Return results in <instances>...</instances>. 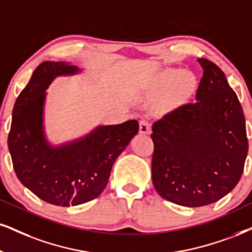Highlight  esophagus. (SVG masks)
<instances>
[{"mask_svg": "<svg viewBox=\"0 0 252 252\" xmlns=\"http://www.w3.org/2000/svg\"><path fill=\"white\" fill-rule=\"evenodd\" d=\"M139 132L141 134H148L151 133V124L147 119H141L140 120V126H139Z\"/></svg>", "mask_w": 252, "mask_h": 252, "instance_id": "obj_1", "label": "esophagus"}]
</instances>
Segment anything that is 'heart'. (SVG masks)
<instances>
[{
	"label": "heart",
	"instance_id": "heart-1",
	"mask_svg": "<svg viewBox=\"0 0 252 252\" xmlns=\"http://www.w3.org/2000/svg\"><path fill=\"white\" fill-rule=\"evenodd\" d=\"M192 86L194 77L190 73L178 69H166L148 80L141 94L152 100L163 98V107L175 108L189 97Z\"/></svg>",
	"mask_w": 252,
	"mask_h": 252
}]
</instances>
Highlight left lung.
<instances>
[{
  "label": "left lung",
  "mask_w": 252,
  "mask_h": 252,
  "mask_svg": "<svg viewBox=\"0 0 252 252\" xmlns=\"http://www.w3.org/2000/svg\"><path fill=\"white\" fill-rule=\"evenodd\" d=\"M196 101L154 123L152 180L164 200L202 207L221 200L240 181L248 155L237 95L223 71L206 58Z\"/></svg>",
  "instance_id": "left-lung-1"
}]
</instances>
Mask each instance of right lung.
Here are the masks:
<instances>
[{
  "mask_svg": "<svg viewBox=\"0 0 252 252\" xmlns=\"http://www.w3.org/2000/svg\"><path fill=\"white\" fill-rule=\"evenodd\" d=\"M82 69L69 62H44L33 71L12 110L8 147L22 185L40 200L61 207L98 197L112 166L139 131L136 120L99 125L88 134L61 145L48 140L44 127L46 90L61 76Z\"/></svg>",
  "mask_w": 252,
  "mask_h": 252,
  "instance_id": "right-lung-1",
  "label": "right lung"
}]
</instances>
